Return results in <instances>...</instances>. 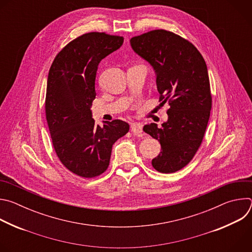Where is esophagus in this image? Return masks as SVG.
<instances>
[{
  "label": "esophagus",
  "mask_w": 252,
  "mask_h": 252,
  "mask_svg": "<svg viewBox=\"0 0 252 252\" xmlns=\"http://www.w3.org/2000/svg\"><path fill=\"white\" fill-rule=\"evenodd\" d=\"M131 131L135 134L142 132V126L139 123H133L131 124Z\"/></svg>",
  "instance_id": "obj_1"
}]
</instances>
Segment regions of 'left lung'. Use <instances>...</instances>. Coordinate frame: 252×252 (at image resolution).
<instances>
[{
  "label": "left lung",
  "instance_id": "left-lung-1",
  "mask_svg": "<svg viewBox=\"0 0 252 252\" xmlns=\"http://www.w3.org/2000/svg\"><path fill=\"white\" fill-rule=\"evenodd\" d=\"M129 43L133 52L154 67L160 104H169L167 121L160 127L154 123L143 126L161 147L152 164L159 172H175L194 157L209 120L206 63L191 43L165 30L142 33Z\"/></svg>",
  "mask_w": 252,
  "mask_h": 252
}]
</instances>
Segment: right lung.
Wrapping results in <instances>:
<instances>
[{"label": "right lung", "instance_id": "1", "mask_svg": "<svg viewBox=\"0 0 252 252\" xmlns=\"http://www.w3.org/2000/svg\"><path fill=\"white\" fill-rule=\"evenodd\" d=\"M123 43L119 35L85 33L57 55L49 71L46 117L53 146L62 163L82 177L105 171L113 145L129 129L121 120L96 126L91 110L98 63Z\"/></svg>", "mask_w": 252, "mask_h": 252}]
</instances>
